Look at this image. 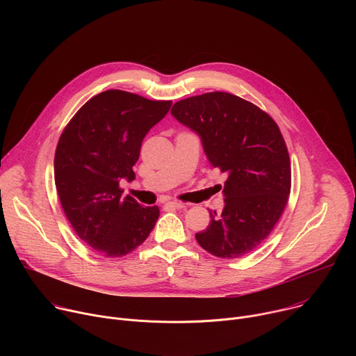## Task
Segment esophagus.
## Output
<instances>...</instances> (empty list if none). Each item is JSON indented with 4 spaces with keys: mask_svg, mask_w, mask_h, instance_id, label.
<instances>
[{
    "mask_svg": "<svg viewBox=\"0 0 356 356\" xmlns=\"http://www.w3.org/2000/svg\"><path fill=\"white\" fill-rule=\"evenodd\" d=\"M166 206L170 207V209H177V210H181V209L187 207L184 202H179V201H169V202H166Z\"/></svg>",
    "mask_w": 356,
    "mask_h": 356,
    "instance_id": "obj_1",
    "label": "esophagus"
}]
</instances>
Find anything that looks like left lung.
Segmentation results:
<instances>
[{"mask_svg": "<svg viewBox=\"0 0 356 356\" xmlns=\"http://www.w3.org/2000/svg\"><path fill=\"white\" fill-rule=\"evenodd\" d=\"M170 113L198 134L213 168L228 175L224 210L210 213V225L195 234L198 245L224 259L246 255L269 236L290 194V158L277 124L222 91L180 99Z\"/></svg>", "mask_w": 356, "mask_h": 356, "instance_id": "1", "label": "left lung"}]
</instances>
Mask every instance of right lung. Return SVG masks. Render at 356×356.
Returning a JSON list of instances; mask_svg holds the SVG:
<instances>
[{
  "label": "right lung",
  "mask_w": 356,
  "mask_h": 356,
  "mask_svg": "<svg viewBox=\"0 0 356 356\" xmlns=\"http://www.w3.org/2000/svg\"><path fill=\"white\" fill-rule=\"evenodd\" d=\"M170 106L172 101L107 90L90 98L60 135L55 184L62 209L77 236L101 255L132 252L159 218L158 206L122 198L120 181L135 179L142 140Z\"/></svg>",
  "instance_id": "1"
}]
</instances>
